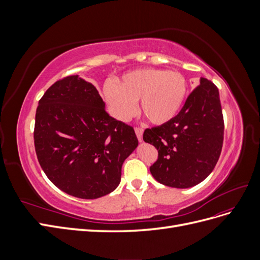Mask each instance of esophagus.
<instances>
[{"mask_svg":"<svg viewBox=\"0 0 260 260\" xmlns=\"http://www.w3.org/2000/svg\"><path fill=\"white\" fill-rule=\"evenodd\" d=\"M135 131H136V135L138 137L139 142H143V132H144V130L142 128H136Z\"/></svg>","mask_w":260,"mask_h":260,"instance_id":"1","label":"esophagus"}]
</instances>
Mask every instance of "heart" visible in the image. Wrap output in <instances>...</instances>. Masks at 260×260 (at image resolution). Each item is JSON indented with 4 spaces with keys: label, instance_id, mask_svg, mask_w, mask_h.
<instances>
[{
    "label": "heart",
    "instance_id": "obj_1",
    "mask_svg": "<svg viewBox=\"0 0 260 260\" xmlns=\"http://www.w3.org/2000/svg\"><path fill=\"white\" fill-rule=\"evenodd\" d=\"M186 81L176 72L144 68L124 74L116 85L106 82L103 96L118 120L127 121L136 113V103L149 122L160 125L179 114L186 96Z\"/></svg>",
    "mask_w": 260,
    "mask_h": 260
}]
</instances>
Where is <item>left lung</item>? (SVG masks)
<instances>
[{"label": "left lung", "mask_w": 260, "mask_h": 260, "mask_svg": "<svg viewBox=\"0 0 260 260\" xmlns=\"http://www.w3.org/2000/svg\"><path fill=\"white\" fill-rule=\"evenodd\" d=\"M223 117L217 86L206 78L188 95L171 121L146 129L143 140L158 151L151 166L159 183L187 188L201 183L214 170L223 142Z\"/></svg>", "instance_id": "8db88e82"}]
</instances>
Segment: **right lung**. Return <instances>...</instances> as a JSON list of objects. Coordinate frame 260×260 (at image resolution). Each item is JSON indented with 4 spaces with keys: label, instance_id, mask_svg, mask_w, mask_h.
<instances>
[{
    "label": "right lung",
    "instance_id": "obj_1",
    "mask_svg": "<svg viewBox=\"0 0 260 260\" xmlns=\"http://www.w3.org/2000/svg\"><path fill=\"white\" fill-rule=\"evenodd\" d=\"M34 137L38 160L51 182L83 200L113 192L124 159L139 145L133 128L109 116L95 86L79 75L44 93Z\"/></svg>",
    "mask_w": 260,
    "mask_h": 260
}]
</instances>
